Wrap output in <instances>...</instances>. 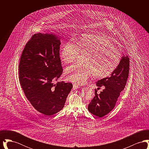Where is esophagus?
<instances>
[{
    "label": "esophagus",
    "mask_w": 149,
    "mask_h": 149,
    "mask_svg": "<svg viewBox=\"0 0 149 149\" xmlns=\"http://www.w3.org/2000/svg\"><path fill=\"white\" fill-rule=\"evenodd\" d=\"M73 88H74V89H79L80 87L79 85H77V84H74L73 85Z\"/></svg>",
    "instance_id": "1"
}]
</instances>
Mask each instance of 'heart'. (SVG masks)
I'll return each instance as SVG.
<instances>
[{"label":"heart","instance_id":"obj_1","mask_svg":"<svg viewBox=\"0 0 149 149\" xmlns=\"http://www.w3.org/2000/svg\"><path fill=\"white\" fill-rule=\"evenodd\" d=\"M85 55L83 66L73 65L65 70L66 78L77 84H83L93 75L103 79L109 76L118 66L120 55L110 38L104 35L86 33L77 41L65 43L60 50V57L65 64L74 63L78 55Z\"/></svg>","mask_w":149,"mask_h":149}]
</instances>
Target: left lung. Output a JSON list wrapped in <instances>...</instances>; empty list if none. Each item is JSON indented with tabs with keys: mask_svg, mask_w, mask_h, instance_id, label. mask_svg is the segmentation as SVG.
<instances>
[{
	"mask_svg": "<svg viewBox=\"0 0 149 149\" xmlns=\"http://www.w3.org/2000/svg\"><path fill=\"white\" fill-rule=\"evenodd\" d=\"M130 70V58L122 57L118 66L109 77L98 80L96 85L104 86L99 94L95 90V96L88 105V110L93 114L102 117L109 113L116 106V102L126 84Z\"/></svg>",
	"mask_w": 149,
	"mask_h": 149,
	"instance_id": "obj_1",
	"label": "left lung"
}]
</instances>
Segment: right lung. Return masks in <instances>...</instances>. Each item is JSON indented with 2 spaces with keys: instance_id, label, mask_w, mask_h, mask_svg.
I'll list each match as a JSON object with an SVG mask.
<instances>
[{
  "instance_id": "add662e5",
  "label": "right lung",
  "mask_w": 149,
  "mask_h": 149,
  "mask_svg": "<svg viewBox=\"0 0 149 149\" xmlns=\"http://www.w3.org/2000/svg\"><path fill=\"white\" fill-rule=\"evenodd\" d=\"M57 37L41 33L32 36L19 64V82L26 98L38 112L47 116L63 108L72 88L70 83H53L63 71Z\"/></svg>"
}]
</instances>
